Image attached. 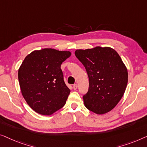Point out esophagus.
<instances>
[{
  "instance_id": "1",
  "label": "esophagus",
  "mask_w": 147,
  "mask_h": 147,
  "mask_svg": "<svg viewBox=\"0 0 147 147\" xmlns=\"http://www.w3.org/2000/svg\"><path fill=\"white\" fill-rule=\"evenodd\" d=\"M77 88H78L77 84H73V89H74V90H76V89H77Z\"/></svg>"
}]
</instances>
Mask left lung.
I'll list each match as a JSON object with an SVG mask.
<instances>
[{
    "mask_svg": "<svg viewBox=\"0 0 147 147\" xmlns=\"http://www.w3.org/2000/svg\"><path fill=\"white\" fill-rule=\"evenodd\" d=\"M74 54L89 78L88 92L82 96L84 105L96 114L109 112L121 100L127 85L128 72L121 58L110 47L79 49Z\"/></svg>",
    "mask_w": 147,
    "mask_h": 147,
    "instance_id": "obj_1",
    "label": "left lung"
}]
</instances>
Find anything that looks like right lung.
Returning <instances> with one entry per match:
<instances>
[{
	"instance_id": "right-lung-1",
	"label": "right lung",
	"mask_w": 147,
	"mask_h": 147,
	"mask_svg": "<svg viewBox=\"0 0 147 147\" xmlns=\"http://www.w3.org/2000/svg\"><path fill=\"white\" fill-rule=\"evenodd\" d=\"M71 55L69 51L44 49L25 57L18 69V81L22 96L35 112L51 115L65 105L71 90L61 65Z\"/></svg>"
}]
</instances>
